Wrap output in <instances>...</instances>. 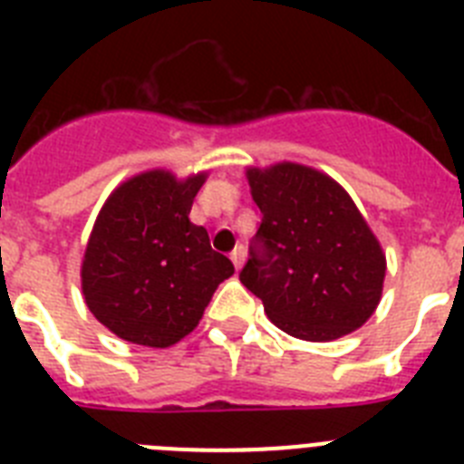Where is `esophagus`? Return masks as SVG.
<instances>
[{
	"label": "esophagus",
	"mask_w": 464,
	"mask_h": 464,
	"mask_svg": "<svg viewBox=\"0 0 464 464\" xmlns=\"http://www.w3.org/2000/svg\"><path fill=\"white\" fill-rule=\"evenodd\" d=\"M229 260H232V265H235L237 269H241V265H244V260H246V251H244V246H237L235 251L229 253Z\"/></svg>",
	"instance_id": "1"
}]
</instances>
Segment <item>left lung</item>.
Listing matches in <instances>:
<instances>
[{
  "label": "left lung",
  "instance_id": "obj_1",
  "mask_svg": "<svg viewBox=\"0 0 464 464\" xmlns=\"http://www.w3.org/2000/svg\"><path fill=\"white\" fill-rule=\"evenodd\" d=\"M246 179L262 223L239 278L269 321L304 342L362 327L381 302L385 253L351 195L299 162L248 167Z\"/></svg>",
  "mask_w": 464,
  "mask_h": 464
}]
</instances>
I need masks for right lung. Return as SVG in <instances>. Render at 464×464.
I'll return each mask as SVG.
<instances>
[{"label": "right lung", "instance_id": "1", "mask_svg": "<svg viewBox=\"0 0 464 464\" xmlns=\"http://www.w3.org/2000/svg\"><path fill=\"white\" fill-rule=\"evenodd\" d=\"M207 176L141 171L102 204L81 262V288L94 318L122 342L174 346L235 274L211 248L207 229L188 218Z\"/></svg>", "mask_w": 464, "mask_h": 464}]
</instances>
